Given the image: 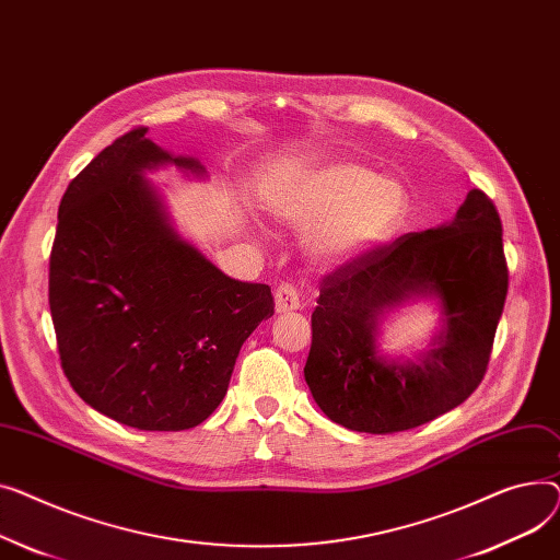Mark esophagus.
Returning a JSON list of instances; mask_svg holds the SVG:
<instances>
[{
  "label": "esophagus",
  "instance_id": "34e87169",
  "mask_svg": "<svg viewBox=\"0 0 560 560\" xmlns=\"http://www.w3.org/2000/svg\"><path fill=\"white\" fill-rule=\"evenodd\" d=\"M299 307H301L299 291H295L293 284L282 282L276 289V312L278 314H287V312H293V310H299Z\"/></svg>",
  "mask_w": 560,
  "mask_h": 560
}]
</instances>
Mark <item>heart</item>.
Returning a JSON list of instances; mask_svg holds the SVG:
<instances>
[{"label": "heart", "instance_id": "heart-1", "mask_svg": "<svg viewBox=\"0 0 560 560\" xmlns=\"http://www.w3.org/2000/svg\"><path fill=\"white\" fill-rule=\"evenodd\" d=\"M276 219L303 228L318 265L337 267L364 257L398 233L409 212L407 187L354 162H337L278 185L269 196Z\"/></svg>", "mask_w": 560, "mask_h": 560}]
</instances>
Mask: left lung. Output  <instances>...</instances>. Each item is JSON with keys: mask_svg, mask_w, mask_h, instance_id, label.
<instances>
[{"mask_svg": "<svg viewBox=\"0 0 560 560\" xmlns=\"http://www.w3.org/2000/svg\"><path fill=\"white\" fill-rule=\"evenodd\" d=\"M509 291L502 221L481 189L456 217L346 261L320 282L305 382L320 411L352 432L413 430L468 400L486 375ZM439 298L444 330L418 362L378 354L393 306Z\"/></svg>", "mask_w": 560, "mask_h": 560, "instance_id": "obj_1", "label": "left lung"}]
</instances>
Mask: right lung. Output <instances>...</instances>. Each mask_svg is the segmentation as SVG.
<instances>
[{"instance_id": "add662e5", "label": "right lung", "mask_w": 560, "mask_h": 560, "mask_svg": "<svg viewBox=\"0 0 560 560\" xmlns=\"http://www.w3.org/2000/svg\"><path fill=\"white\" fill-rule=\"evenodd\" d=\"M174 158L138 126L98 153L58 208L49 310L60 366L98 413L144 432L201 424L237 354L273 316L269 284L228 278L178 237L144 170Z\"/></svg>"}]
</instances>
